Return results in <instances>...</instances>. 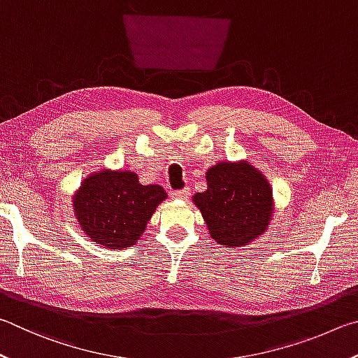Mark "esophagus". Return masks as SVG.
<instances>
[{"instance_id":"1","label":"esophagus","mask_w":358,"mask_h":358,"mask_svg":"<svg viewBox=\"0 0 358 358\" xmlns=\"http://www.w3.org/2000/svg\"><path fill=\"white\" fill-rule=\"evenodd\" d=\"M190 195V189H182V190H176L171 193V196L174 199H187Z\"/></svg>"}]
</instances>
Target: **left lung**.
Masks as SVG:
<instances>
[{
	"instance_id": "8db88e82",
	"label": "left lung",
	"mask_w": 358,
	"mask_h": 358,
	"mask_svg": "<svg viewBox=\"0 0 358 358\" xmlns=\"http://www.w3.org/2000/svg\"><path fill=\"white\" fill-rule=\"evenodd\" d=\"M208 190L195 193L210 237L227 247L247 245L266 233L273 215L272 189L247 162H220L208 169Z\"/></svg>"
}]
</instances>
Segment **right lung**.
<instances>
[{
  "label": "right lung",
  "mask_w": 358,
  "mask_h": 358,
  "mask_svg": "<svg viewBox=\"0 0 358 358\" xmlns=\"http://www.w3.org/2000/svg\"><path fill=\"white\" fill-rule=\"evenodd\" d=\"M166 198L160 185H143L127 169H103L81 182L72 198L78 224L92 242L110 250L135 245L155 208Z\"/></svg>",
  "instance_id": "1"
}]
</instances>
